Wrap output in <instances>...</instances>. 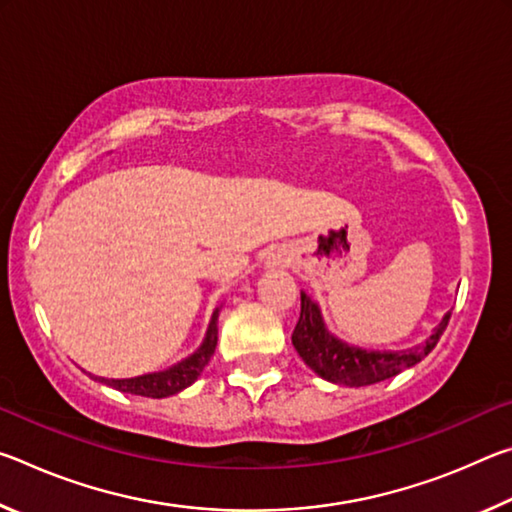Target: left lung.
Returning a JSON list of instances; mask_svg holds the SVG:
<instances>
[{
	"mask_svg": "<svg viewBox=\"0 0 512 512\" xmlns=\"http://www.w3.org/2000/svg\"><path fill=\"white\" fill-rule=\"evenodd\" d=\"M452 311H447L440 320L438 327L422 343L413 345L406 350H366L357 348L341 341L339 336L329 332L323 314L316 300H311L305 291H300V318L298 325L293 329V348L298 350L302 361L332 384L339 386H370L377 381L391 379L400 375L402 370L420 363L427 354L436 348V343L443 336L445 327L449 323Z\"/></svg>",
	"mask_w": 512,
	"mask_h": 512,
	"instance_id": "obj_1",
	"label": "left lung"
}]
</instances>
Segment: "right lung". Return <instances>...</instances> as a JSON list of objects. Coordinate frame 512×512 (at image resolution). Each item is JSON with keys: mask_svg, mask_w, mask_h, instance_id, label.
Returning a JSON list of instances; mask_svg holds the SVG:
<instances>
[{"mask_svg": "<svg viewBox=\"0 0 512 512\" xmlns=\"http://www.w3.org/2000/svg\"><path fill=\"white\" fill-rule=\"evenodd\" d=\"M219 311H221V307L214 309L201 348L189 354V357H185L183 361L173 363L171 368L158 370V372H146V375L128 377V379H108V377H97V375H90V377L94 381H101V384H106L110 388H117V391H121V393L153 397V400H162V397H169V395L185 391L187 386H192L194 381L201 377L203 368L210 363L212 354L216 350V336H219L216 320H219Z\"/></svg>", "mask_w": 512, "mask_h": 512, "instance_id": "add662e5", "label": "right lung"}]
</instances>
